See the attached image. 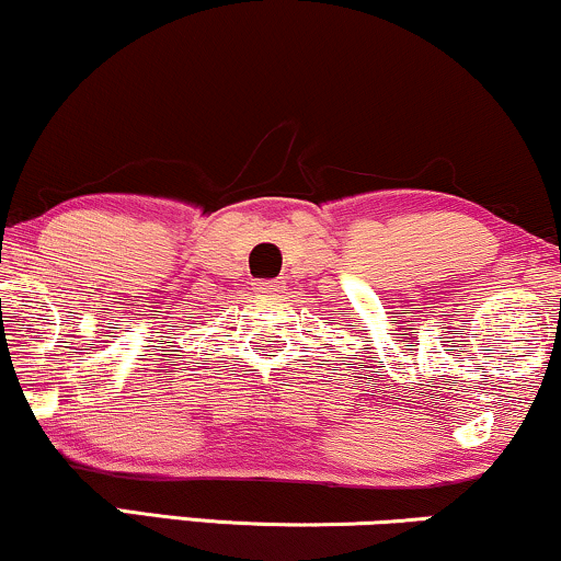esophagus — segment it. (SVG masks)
<instances>
[{
	"label": "esophagus",
	"instance_id": "esophagus-1",
	"mask_svg": "<svg viewBox=\"0 0 561 561\" xmlns=\"http://www.w3.org/2000/svg\"><path fill=\"white\" fill-rule=\"evenodd\" d=\"M283 288V283L280 280H262V283H257V294H278Z\"/></svg>",
	"mask_w": 561,
	"mask_h": 561
}]
</instances>
